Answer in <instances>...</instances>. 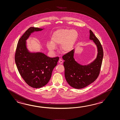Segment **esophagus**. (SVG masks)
Listing matches in <instances>:
<instances>
[{
    "label": "esophagus",
    "mask_w": 120,
    "mask_h": 120,
    "mask_svg": "<svg viewBox=\"0 0 120 120\" xmlns=\"http://www.w3.org/2000/svg\"><path fill=\"white\" fill-rule=\"evenodd\" d=\"M59 63L60 64H62L63 63V61L62 60H61V59H60V60H59Z\"/></svg>",
    "instance_id": "obj_1"
}]
</instances>
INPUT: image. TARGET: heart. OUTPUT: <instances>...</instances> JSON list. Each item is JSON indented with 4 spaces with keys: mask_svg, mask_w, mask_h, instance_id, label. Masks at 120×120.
<instances>
[{
    "mask_svg": "<svg viewBox=\"0 0 120 120\" xmlns=\"http://www.w3.org/2000/svg\"><path fill=\"white\" fill-rule=\"evenodd\" d=\"M78 34L76 31L68 29H60L54 32L51 41L47 43V47L50 51H54L56 46L61 44L60 49L64 52L71 51L76 41Z\"/></svg>",
    "mask_w": 120,
    "mask_h": 120,
    "instance_id": "1",
    "label": "heart"
}]
</instances>
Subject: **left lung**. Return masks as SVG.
<instances>
[{
	"mask_svg": "<svg viewBox=\"0 0 120 120\" xmlns=\"http://www.w3.org/2000/svg\"><path fill=\"white\" fill-rule=\"evenodd\" d=\"M90 39L93 40L98 49L97 57L92 63L82 66L74 59V49L64 55L65 77L67 83L76 89L87 87L97 79L99 75L103 57V51L99 40L90 30Z\"/></svg>",
	"mask_w": 120,
	"mask_h": 120,
	"instance_id": "8db88e82",
	"label": "left lung"
}]
</instances>
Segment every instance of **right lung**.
<instances>
[{
    "mask_svg": "<svg viewBox=\"0 0 120 120\" xmlns=\"http://www.w3.org/2000/svg\"><path fill=\"white\" fill-rule=\"evenodd\" d=\"M42 30L29 28L18 40L15 57L21 76L28 85L35 88L43 87L49 82L59 59L58 56L51 58L41 53H31L28 51L26 40L31 33Z\"/></svg>",
    "mask_w": 120,
    "mask_h": 120,
    "instance_id": "right-lung-1",
    "label": "right lung"
}]
</instances>
